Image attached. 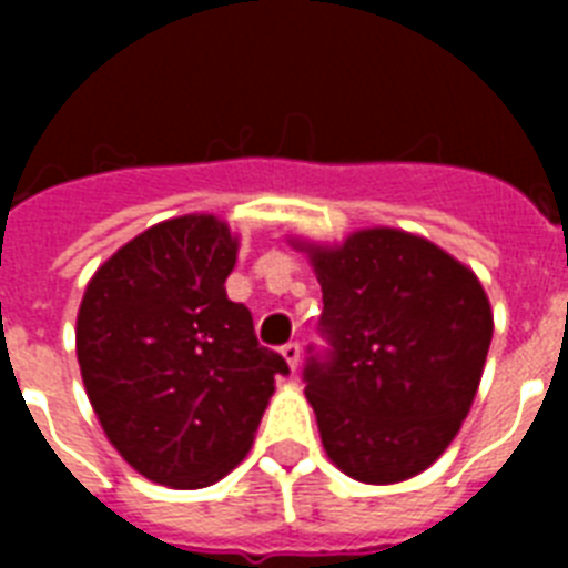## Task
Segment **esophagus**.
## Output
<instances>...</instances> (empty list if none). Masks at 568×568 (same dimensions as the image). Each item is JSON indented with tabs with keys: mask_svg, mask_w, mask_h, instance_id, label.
Segmentation results:
<instances>
[{
	"mask_svg": "<svg viewBox=\"0 0 568 568\" xmlns=\"http://www.w3.org/2000/svg\"><path fill=\"white\" fill-rule=\"evenodd\" d=\"M280 354H283V359L288 363V368L297 372V365H301V345H297V342H288V345H283Z\"/></svg>",
	"mask_w": 568,
	"mask_h": 568,
	"instance_id": "34e87169",
	"label": "esophagus"
}]
</instances>
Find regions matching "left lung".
Listing matches in <instances>:
<instances>
[{
  "mask_svg": "<svg viewBox=\"0 0 568 568\" xmlns=\"http://www.w3.org/2000/svg\"><path fill=\"white\" fill-rule=\"evenodd\" d=\"M310 253L327 354L303 368L327 457L359 484L433 466L480 386L493 310L471 267L404 230H359Z\"/></svg>",
  "mask_w": 568,
  "mask_h": 568,
  "instance_id": "1",
  "label": "left lung"
}]
</instances>
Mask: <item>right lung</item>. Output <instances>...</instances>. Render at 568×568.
I'll use <instances>...</instances> for the list:
<instances>
[{"mask_svg": "<svg viewBox=\"0 0 568 568\" xmlns=\"http://www.w3.org/2000/svg\"><path fill=\"white\" fill-rule=\"evenodd\" d=\"M239 239L214 214L155 223L102 262L75 318L84 392L138 475L203 489L247 457L280 354L226 297Z\"/></svg>", "mask_w": 568, "mask_h": 568, "instance_id": "add662e5", "label": "right lung"}]
</instances>
